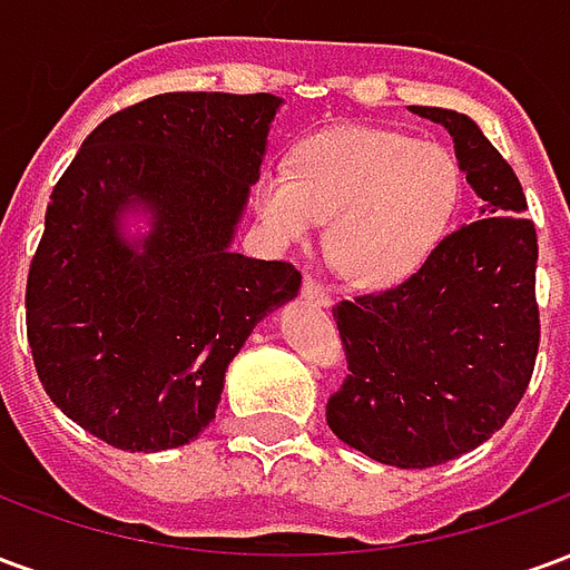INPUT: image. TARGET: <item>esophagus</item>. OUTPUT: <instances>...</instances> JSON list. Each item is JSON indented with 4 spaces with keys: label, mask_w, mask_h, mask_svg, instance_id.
<instances>
[{
    "label": "esophagus",
    "mask_w": 570,
    "mask_h": 570,
    "mask_svg": "<svg viewBox=\"0 0 570 570\" xmlns=\"http://www.w3.org/2000/svg\"><path fill=\"white\" fill-rule=\"evenodd\" d=\"M302 296L308 298V302H314V305H321V308H330V305H333V293H330L321 281H311V277H305V284H302Z\"/></svg>",
    "instance_id": "1"
}]
</instances>
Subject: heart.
Instances as JSON below:
<instances>
[{"label":"heart","instance_id":"obj_1","mask_svg":"<svg viewBox=\"0 0 570 570\" xmlns=\"http://www.w3.org/2000/svg\"><path fill=\"white\" fill-rule=\"evenodd\" d=\"M464 176L440 142L382 128L314 134L293 167H265L253 210L277 244H296L333 216L326 247L347 281L391 286L436 253L461 207Z\"/></svg>","mask_w":570,"mask_h":570}]
</instances>
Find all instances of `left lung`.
<instances>
[{
    "label": "left lung",
    "instance_id": "8db88e82",
    "mask_svg": "<svg viewBox=\"0 0 570 570\" xmlns=\"http://www.w3.org/2000/svg\"><path fill=\"white\" fill-rule=\"evenodd\" d=\"M412 112L452 134L476 219L400 286L335 305L347 375L326 424L372 461L424 470L482 445L525 394L540 345L538 232L519 176L473 118Z\"/></svg>",
    "mask_w": 570,
    "mask_h": 570
}]
</instances>
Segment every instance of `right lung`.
<instances>
[{
  "instance_id": "right-lung-1",
  "label": "right lung",
  "mask_w": 570,
  "mask_h": 570,
  "mask_svg": "<svg viewBox=\"0 0 570 570\" xmlns=\"http://www.w3.org/2000/svg\"><path fill=\"white\" fill-rule=\"evenodd\" d=\"M274 94H158L88 134L27 277L32 363L67 419L128 452L186 445L216 415L253 326L298 293L289 262L232 253ZM130 206L153 213L140 242Z\"/></svg>"
}]
</instances>
